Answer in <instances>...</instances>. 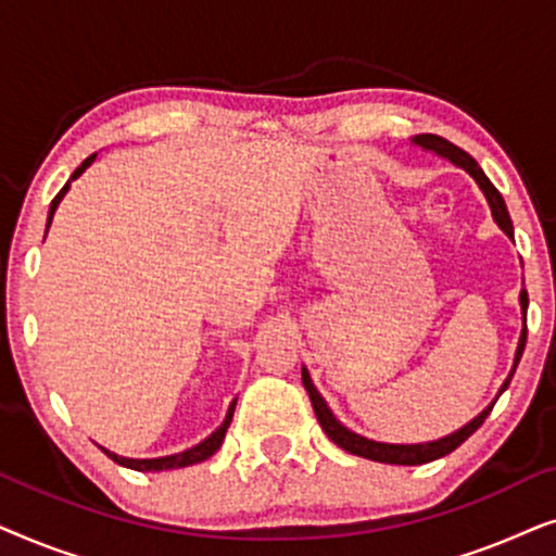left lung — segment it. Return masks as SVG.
<instances>
[{
  "instance_id": "1",
  "label": "left lung",
  "mask_w": 556,
  "mask_h": 556,
  "mask_svg": "<svg viewBox=\"0 0 556 556\" xmlns=\"http://www.w3.org/2000/svg\"><path fill=\"white\" fill-rule=\"evenodd\" d=\"M413 143H417V147L428 149V151H435L438 156H445L451 159V162L455 166H460V169H466L470 177L476 179V185L481 187V192L485 194V200H489V207H491V215L493 219H496V225L504 230L508 238L514 240V225H511V217H508V210H506V202L504 197H501V192L496 187L491 185V179L485 177L481 166H478V162L470 154H466V151L455 147V143H451L447 139H443V136H435V134H420L415 136ZM521 301V314H523V321H527V308H529V295L527 291H521L519 295ZM523 346H527V324H523V331H521V339H519V346H516V356H514V369L511 375H508V379L504 382V387H501V392L506 390L508 382H511L514 371H516V364H519L521 354H523ZM301 379H303V387H306L308 397H311V405H314V413L318 417V425H321L326 435H329L333 443H337L341 451L352 453V455H359V458H369V460H377V463H392V466H420V463H430V460H438L443 458V455L453 453L455 447H458L460 443H466V440L473 435V432L481 428L485 417H489V413L493 409V405L496 402H491L489 407L483 409L481 415L473 417L468 425H463L460 430H455L453 435H445L440 440H432V443H417V445H392V443H377V440H369V438H362L356 435V432H352L349 428H344L337 417H333V413L329 409V405H326V400L318 394V390L314 387V382H311V375L308 369L303 367L301 369ZM498 392V394H501Z\"/></svg>"
}]
</instances>
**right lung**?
<instances>
[{"label":"right lung","mask_w":556,"mask_h":556,"mask_svg":"<svg viewBox=\"0 0 556 556\" xmlns=\"http://www.w3.org/2000/svg\"><path fill=\"white\" fill-rule=\"evenodd\" d=\"M93 159H96V154H90V156L86 159V162H83V164L78 166V169L73 172V177L67 179V185H65L63 189H60L55 200H52V204H50V215H48V227H50V223H52V215H55V210H58L60 200H63L67 189H71V181H73V179H78L80 174L86 172L90 164H93ZM235 402H238V400H235ZM235 402L230 405V409H227L225 422L219 425V428H217L215 432H212L210 438H204L200 445L189 447V451H181V453H174V455H164V458H124V455H116V453L105 451V447H101V451H103L105 455H109L111 460H116L118 466L131 468V470H143V473H147V470H172V468H187V466H194V463L207 460L210 455H215V453L219 451V445H223V440H225V432H227V428H230V422H232V415H235Z\"/></svg>","instance_id":"obj_1"}]
</instances>
